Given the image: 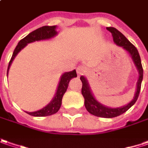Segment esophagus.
Returning a JSON list of instances; mask_svg holds the SVG:
<instances>
[{
    "instance_id": "obj_1",
    "label": "esophagus",
    "mask_w": 148,
    "mask_h": 148,
    "mask_svg": "<svg viewBox=\"0 0 148 148\" xmlns=\"http://www.w3.org/2000/svg\"><path fill=\"white\" fill-rule=\"evenodd\" d=\"M85 72H86V68L84 67V66H79L78 68H77V74L79 76L80 75H83V74H85Z\"/></svg>"
}]
</instances>
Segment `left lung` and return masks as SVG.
I'll use <instances>...</instances> for the list:
<instances>
[{
    "mask_svg": "<svg viewBox=\"0 0 148 148\" xmlns=\"http://www.w3.org/2000/svg\"><path fill=\"white\" fill-rule=\"evenodd\" d=\"M106 29L112 33L114 42L130 54V57L132 59L134 64L136 66V69L138 72V79L137 84H136V91H135L134 98L131 100L128 104L125 105L123 106H120V107L113 108V107L106 106L105 105L101 104V102H99L96 99L94 94L92 93V92L91 90L88 79L83 75L80 77V79L83 84L82 94L84 97V106H85L87 110L90 114L95 115V116H97V117L113 118V117H116L118 115H122L123 113H125V111H127L136 102V101L138 97L139 92H140L141 84H142V81H143V66H142V63H141L139 53L134 46L116 28H113V27H109V28H106Z\"/></svg>",
    "mask_w": 148,
    "mask_h": 148,
    "instance_id": "1",
    "label": "left lung"
}]
</instances>
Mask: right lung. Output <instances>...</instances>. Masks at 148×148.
<instances>
[{
    "label": "right lung",
    "instance_id": "obj_1",
    "mask_svg": "<svg viewBox=\"0 0 148 148\" xmlns=\"http://www.w3.org/2000/svg\"><path fill=\"white\" fill-rule=\"evenodd\" d=\"M57 26H43L42 28H39L36 30L33 31L32 33H30L28 35H27L24 38L20 40L18 42V45L16 46V47L14 51L12 57L10 60V63L8 65L7 69V75L9 73V69L10 68V65L13 62L14 59L15 58V56L18 55V53L24 48L28 43L34 42H38V41H42V40H48V39L53 38L54 37H56L57 35V31H56ZM77 74H76V70L74 69L72 71L69 72H65L60 76V79L59 81L58 86L56 88V94L54 96L52 100L50 101V103L47 104L46 106H44L42 109L33 111V112H28L25 111L26 113H28V115L36 116V117H42V116H48L51 115L53 114H56L59 109L60 108V106L62 103V97L64 96V92H66V90L68 88V85H69V81L73 78H76Z\"/></svg>",
    "mask_w": 148,
    "mask_h": 148
}]
</instances>
